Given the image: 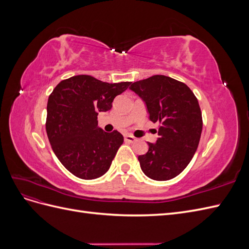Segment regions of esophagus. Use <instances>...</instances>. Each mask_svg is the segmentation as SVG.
<instances>
[{
  "instance_id": "esophagus-1",
  "label": "esophagus",
  "mask_w": 249,
  "mask_h": 249,
  "mask_svg": "<svg viewBox=\"0 0 249 249\" xmlns=\"http://www.w3.org/2000/svg\"><path fill=\"white\" fill-rule=\"evenodd\" d=\"M124 141L133 143V142L136 141V138H135L134 136H132V135H125V136H124Z\"/></svg>"
}]
</instances>
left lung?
<instances>
[{"instance_id": "8db88e82", "label": "left lung", "mask_w": 249, "mask_h": 249, "mask_svg": "<svg viewBox=\"0 0 249 249\" xmlns=\"http://www.w3.org/2000/svg\"><path fill=\"white\" fill-rule=\"evenodd\" d=\"M130 89L145 103L149 119L160 124L159 138L147 142V153L138 157L142 171L155 180L176 178L199 143L202 117L196 96L184 83L162 74L134 82Z\"/></svg>"}]
</instances>
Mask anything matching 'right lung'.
Instances as JSON below:
<instances>
[{"label":"right lung","instance_id":"1","mask_svg":"<svg viewBox=\"0 0 249 249\" xmlns=\"http://www.w3.org/2000/svg\"><path fill=\"white\" fill-rule=\"evenodd\" d=\"M131 82H103L87 74L63 80L49 96L46 129L53 150L63 166L83 179L106 173L124 136L97 126L99 112L112 108L115 96Z\"/></svg>","mask_w":249,"mask_h":249}]
</instances>
